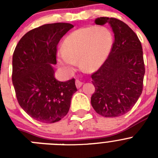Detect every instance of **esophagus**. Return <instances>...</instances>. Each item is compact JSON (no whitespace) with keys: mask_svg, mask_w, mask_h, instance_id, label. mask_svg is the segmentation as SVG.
<instances>
[{"mask_svg":"<svg viewBox=\"0 0 158 158\" xmlns=\"http://www.w3.org/2000/svg\"><path fill=\"white\" fill-rule=\"evenodd\" d=\"M75 84H76V87L77 88V89L81 88V86L83 85V83H82L81 81H80L79 80H76V81H75Z\"/></svg>","mask_w":158,"mask_h":158,"instance_id":"obj_1","label":"esophagus"}]
</instances>
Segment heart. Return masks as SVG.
I'll return each instance as SVG.
<instances>
[{
    "label": "heart",
    "mask_w": 158,
    "mask_h": 158,
    "mask_svg": "<svg viewBox=\"0 0 158 158\" xmlns=\"http://www.w3.org/2000/svg\"><path fill=\"white\" fill-rule=\"evenodd\" d=\"M112 44V34L106 27L77 29L64 40L63 51L58 54V62L67 70L73 71L80 60L84 71L96 70L106 61Z\"/></svg>",
    "instance_id": "heart-1"
}]
</instances>
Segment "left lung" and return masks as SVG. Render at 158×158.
I'll return each instance as SVG.
<instances>
[{"instance_id": "obj_1", "label": "left lung", "mask_w": 158, "mask_h": 158, "mask_svg": "<svg viewBox=\"0 0 158 158\" xmlns=\"http://www.w3.org/2000/svg\"><path fill=\"white\" fill-rule=\"evenodd\" d=\"M95 23H109L115 40L109 56L92 75L95 92L91 104L102 116H121L142 94L145 74L142 44L133 30L119 19L100 17Z\"/></svg>"}]
</instances>
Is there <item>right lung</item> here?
Wrapping results in <instances>:
<instances>
[{"label":"right lung","mask_w":158,"mask_h":158,"mask_svg":"<svg viewBox=\"0 0 158 158\" xmlns=\"http://www.w3.org/2000/svg\"><path fill=\"white\" fill-rule=\"evenodd\" d=\"M73 27L68 23H48L29 31L20 39L12 56V84L18 103L35 120L52 123L66 115L73 93L74 78L54 77L57 45Z\"/></svg>","instance_id":"1"}]
</instances>
